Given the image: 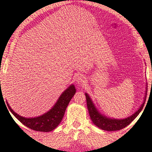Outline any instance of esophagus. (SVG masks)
Here are the masks:
<instances>
[{"label":"esophagus","instance_id":"1","mask_svg":"<svg viewBox=\"0 0 152 152\" xmlns=\"http://www.w3.org/2000/svg\"><path fill=\"white\" fill-rule=\"evenodd\" d=\"M76 81L78 82V83H80V84L84 83L83 79V78H82L81 76H78V77H77V78H76Z\"/></svg>","mask_w":152,"mask_h":152}]
</instances>
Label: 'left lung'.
Listing matches in <instances>:
<instances>
[{
	"label": "left lung",
	"instance_id": "8db88e82",
	"mask_svg": "<svg viewBox=\"0 0 152 152\" xmlns=\"http://www.w3.org/2000/svg\"><path fill=\"white\" fill-rule=\"evenodd\" d=\"M147 92V91H146ZM147 95V94H146ZM86 95V103H87V107L88 110L89 115H90L91 119L92 120L93 124L98 126L99 128L101 129L104 130V131H118V130L122 129L126 127V126L131 123V122L133 121L134 118L139 114L141 111L143 109L145 104V102L143 103V104L141 105L139 109L132 114L131 116L126 118L124 119L118 120V119H112L109 118L104 116L100 114L98 112L97 110L94 105L93 103L92 102V100L89 97V96L87 93H85ZM146 96V95H145ZM145 102V101H144Z\"/></svg>",
	"mask_w": 152,
	"mask_h": 152
}]
</instances>
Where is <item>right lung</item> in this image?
I'll list each match as a JSON object with an SVG mask.
<instances>
[{"label":"right lung","instance_id":"right-lung-1","mask_svg":"<svg viewBox=\"0 0 152 152\" xmlns=\"http://www.w3.org/2000/svg\"><path fill=\"white\" fill-rule=\"evenodd\" d=\"M75 93V87L73 85H72L61 94L51 110L39 117L31 118H26L16 114L9 106L8 103L7 102V103L9 110L14 115V116L26 126L36 131L50 132L56 128L61 122L66 107Z\"/></svg>","mask_w":152,"mask_h":152}]
</instances>
